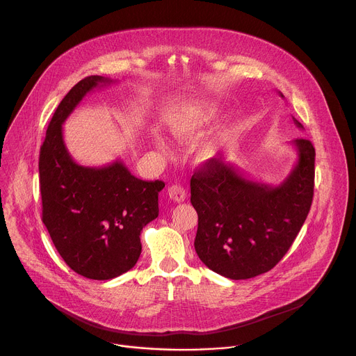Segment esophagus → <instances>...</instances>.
I'll use <instances>...</instances> for the list:
<instances>
[{"label": "esophagus", "instance_id": "1", "mask_svg": "<svg viewBox=\"0 0 356 356\" xmlns=\"http://www.w3.org/2000/svg\"><path fill=\"white\" fill-rule=\"evenodd\" d=\"M168 194L169 197L176 201V202H181L186 200V190L181 187V186H177V184H173L168 188Z\"/></svg>", "mask_w": 356, "mask_h": 356}]
</instances>
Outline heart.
Segmentation results:
<instances>
[{
  "mask_svg": "<svg viewBox=\"0 0 356 356\" xmlns=\"http://www.w3.org/2000/svg\"><path fill=\"white\" fill-rule=\"evenodd\" d=\"M217 118V107L209 101H195L181 107L169 121V128L175 138L180 142H190L197 139ZM155 145L162 152L168 150L166 140L155 135ZM218 149V140H209L198 150L201 161H210L216 156Z\"/></svg>",
  "mask_w": 356,
  "mask_h": 356,
  "instance_id": "b5f03b06",
  "label": "heart"
}]
</instances>
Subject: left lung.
Masks as SVG:
<instances>
[{
	"instance_id": "left-lung-1",
	"label": "left lung",
	"mask_w": 356,
	"mask_h": 356,
	"mask_svg": "<svg viewBox=\"0 0 356 356\" xmlns=\"http://www.w3.org/2000/svg\"><path fill=\"white\" fill-rule=\"evenodd\" d=\"M291 143L298 159L277 186L249 180L221 158L193 175L190 201L198 214L194 248L213 272L232 280L255 277L273 269L291 246L313 202L316 161L309 139Z\"/></svg>"
}]
</instances>
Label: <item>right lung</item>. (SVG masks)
Here are the masks:
<instances>
[{"label": "right lung", "instance_id": "add662e5", "mask_svg": "<svg viewBox=\"0 0 356 356\" xmlns=\"http://www.w3.org/2000/svg\"><path fill=\"white\" fill-rule=\"evenodd\" d=\"M103 76L80 80L60 101L39 155L42 221L66 265L92 280H110L135 266L140 231L159 216L161 180L145 181L122 161L103 168L81 166L69 154L63 122Z\"/></svg>", "mask_w": 356, "mask_h": 356}]
</instances>
